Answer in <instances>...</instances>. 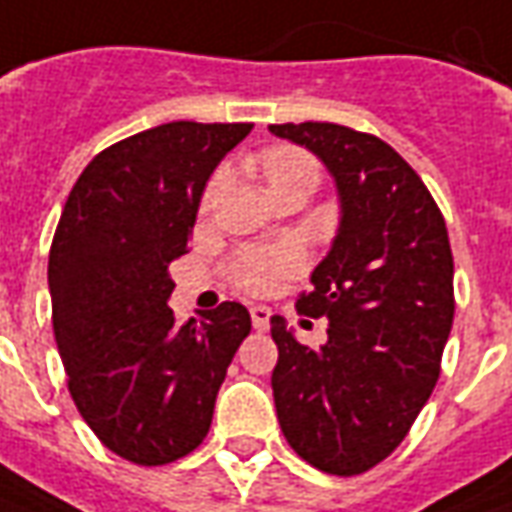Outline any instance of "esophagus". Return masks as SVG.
Masks as SVG:
<instances>
[{"instance_id":"1","label":"esophagus","mask_w":512,"mask_h":512,"mask_svg":"<svg viewBox=\"0 0 512 512\" xmlns=\"http://www.w3.org/2000/svg\"><path fill=\"white\" fill-rule=\"evenodd\" d=\"M249 313H252V324H255V330H268V318H271V310L266 305H252L249 307Z\"/></svg>"}]
</instances>
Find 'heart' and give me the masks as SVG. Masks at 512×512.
I'll list each match as a JSON object with an SVG mask.
<instances>
[{
	"mask_svg": "<svg viewBox=\"0 0 512 512\" xmlns=\"http://www.w3.org/2000/svg\"><path fill=\"white\" fill-rule=\"evenodd\" d=\"M263 177L268 182V191L293 185V182H305L316 188L318 182V163L313 157L293 149V146H274L263 155ZM221 177H213L205 191V202L210 205L213 196L219 191ZM299 268V255L293 249H246L235 257L230 268L232 282L246 293H268L285 274H293Z\"/></svg>",
	"mask_w": 512,
	"mask_h": 512,
	"instance_id": "b5f03b06",
	"label": "heart"
}]
</instances>
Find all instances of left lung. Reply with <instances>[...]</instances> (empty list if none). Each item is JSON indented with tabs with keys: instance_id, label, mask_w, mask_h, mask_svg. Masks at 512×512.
Returning a JSON list of instances; mask_svg holds the SVG:
<instances>
[{
	"instance_id": "obj_1",
	"label": "left lung",
	"mask_w": 512,
	"mask_h": 512,
	"mask_svg": "<svg viewBox=\"0 0 512 512\" xmlns=\"http://www.w3.org/2000/svg\"><path fill=\"white\" fill-rule=\"evenodd\" d=\"M310 149L338 188L341 221L299 313L330 321L310 349L271 318L282 435L310 466L363 474L391 455L427 405L455 318L446 221L416 171L377 135L330 121L271 124Z\"/></svg>"
}]
</instances>
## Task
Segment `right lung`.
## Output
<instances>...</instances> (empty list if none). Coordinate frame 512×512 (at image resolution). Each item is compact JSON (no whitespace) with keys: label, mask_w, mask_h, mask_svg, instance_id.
Returning <instances> with one entry per match:
<instances>
[{"label":"right lung","mask_w":512,"mask_h":512,"mask_svg":"<svg viewBox=\"0 0 512 512\" xmlns=\"http://www.w3.org/2000/svg\"><path fill=\"white\" fill-rule=\"evenodd\" d=\"M252 124L171 121L85 166L49 252L52 327L74 405L110 452L163 466L205 441L227 366L252 330L241 302L174 321L169 266L210 174Z\"/></svg>","instance_id":"add662e5"}]
</instances>
